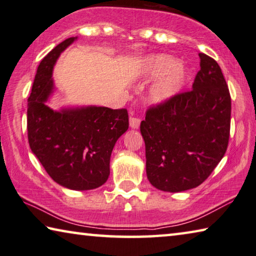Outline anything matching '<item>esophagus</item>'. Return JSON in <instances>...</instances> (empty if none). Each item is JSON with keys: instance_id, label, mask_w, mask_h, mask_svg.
<instances>
[{"instance_id": "1", "label": "esophagus", "mask_w": 256, "mask_h": 256, "mask_svg": "<svg viewBox=\"0 0 256 256\" xmlns=\"http://www.w3.org/2000/svg\"><path fill=\"white\" fill-rule=\"evenodd\" d=\"M129 124H130V127L132 129H137L140 124V119L137 118V116H130V118H129Z\"/></svg>"}]
</instances>
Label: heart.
<instances>
[{
	"label": "heart",
	"instance_id": "1",
	"mask_svg": "<svg viewBox=\"0 0 256 256\" xmlns=\"http://www.w3.org/2000/svg\"><path fill=\"white\" fill-rule=\"evenodd\" d=\"M140 72L146 77L158 78L148 90V100L153 103H163L174 98L182 92L188 78V70L178 58L166 54L146 58Z\"/></svg>",
	"mask_w": 256,
	"mask_h": 256
}]
</instances>
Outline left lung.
<instances>
[{
	"label": "left lung",
	"instance_id": "obj_1",
	"mask_svg": "<svg viewBox=\"0 0 256 256\" xmlns=\"http://www.w3.org/2000/svg\"><path fill=\"white\" fill-rule=\"evenodd\" d=\"M192 90L150 108L140 122L146 174L163 192L200 186L224 158L230 134L227 82L214 58L200 53Z\"/></svg>",
	"mask_w": 256,
	"mask_h": 256
}]
</instances>
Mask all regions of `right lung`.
<instances>
[{"label": "right lung", "mask_w": 256, "mask_h": 256, "mask_svg": "<svg viewBox=\"0 0 256 256\" xmlns=\"http://www.w3.org/2000/svg\"><path fill=\"white\" fill-rule=\"evenodd\" d=\"M76 40H64L40 61L28 98L27 130L32 152L54 182L90 190L108 180L112 150L129 121L126 108L90 106L56 111L46 104L56 90L54 64Z\"/></svg>", "instance_id": "1"}]
</instances>
